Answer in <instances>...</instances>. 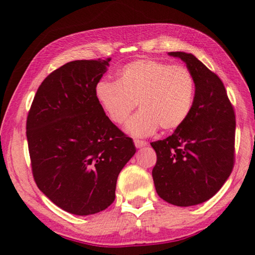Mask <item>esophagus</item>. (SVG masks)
I'll return each mask as SVG.
<instances>
[{
  "mask_svg": "<svg viewBox=\"0 0 255 255\" xmlns=\"http://www.w3.org/2000/svg\"><path fill=\"white\" fill-rule=\"evenodd\" d=\"M133 143H135V146L137 148H141V147H144V146L147 145V143H146L145 140H140V139H135L133 140Z\"/></svg>",
  "mask_w": 255,
  "mask_h": 255,
  "instance_id": "obj_1",
  "label": "esophagus"
}]
</instances>
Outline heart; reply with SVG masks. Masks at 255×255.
<instances>
[{
    "mask_svg": "<svg viewBox=\"0 0 255 255\" xmlns=\"http://www.w3.org/2000/svg\"><path fill=\"white\" fill-rule=\"evenodd\" d=\"M195 80L187 67L138 59L118 72L117 82L101 81L96 98L115 124H123L138 102L140 110L125 129L135 137L148 136L158 127L173 130L182 126L191 111Z\"/></svg>",
    "mask_w": 255,
    "mask_h": 255,
    "instance_id": "heart-1",
    "label": "heart"
}]
</instances>
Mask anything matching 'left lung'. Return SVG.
I'll return each instance as SVG.
<instances>
[{"instance_id":"8db88e82","label":"left lung","mask_w":255,"mask_h":255,"mask_svg":"<svg viewBox=\"0 0 255 255\" xmlns=\"http://www.w3.org/2000/svg\"><path fill=\"white\" fill-rule=\"evenodd\" d=\"M195 80L189 117L165 139L150 143L157 155L152 175L157 195L171 205L189 207L209 200L234 165L235 114L225 86L196 56L171 51Z\"/></svg>"}]
</instances>
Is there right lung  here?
<instances>
[{
  "instance_id": "right-lung-1",
  "label": "right lung",
  "mask_w": 255,
  "mask_h": 255,
  "mask_svg": "<svg viewBox=\"0 0 255 255\" xmlns=\"http://www.w3.org/2000/svg\"><path fill=\"white\" fill-rule=\"evenodd\" d=\"M109 62L74 60L50 73L27 118L34 181L70 214L88 216L108 208L120 171L136 153L131 138L112 124L96 98Z\"/></svg>"
}]
</instances>
